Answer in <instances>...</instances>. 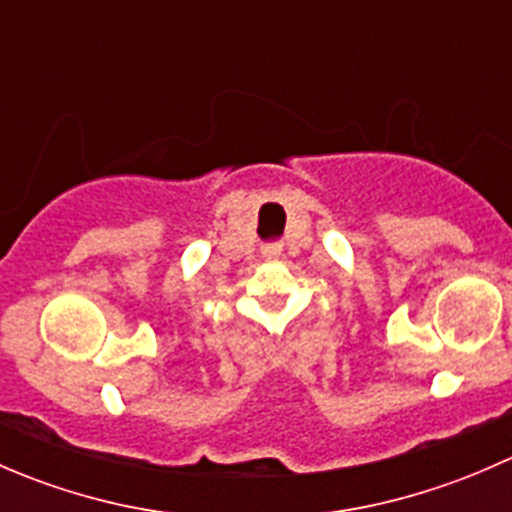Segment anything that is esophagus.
I'll return each instance as SVG.
<instances>
[{
	"mask_svg": "<svg viewBox=\"0 0 512 512\" xmlns=\"http://www.w3.org/2000/svg\"><path fill=\"white\" fill-rule=\"evenodd\" d=\"M280 252H282V247L280 245H265L262 247V257H265V260H277V257H280Z\"/></svg>",
	"mask_w": 512,
	"mask_h": 512,
	"instance_id": "esophagus-1",
	"label": "esophagus"
}]
</instances>
